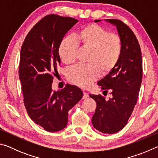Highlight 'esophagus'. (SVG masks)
Listing matches in <instances>:
<instances>
[{"label": "esophagus", "mask_w": 158, "mask_h": 158, "mask_svg": "<svg viewBox=\"0 0 158 158\" xmlns=\"http://www.w3.org/2000/svg\"><path fill=\"white\" fill-rule=\"evenodd\" d=\"M88 97H89V95H88V93H86L85 92H84V95H83V99H86Z\"/></svg>", "instance_id": "obj_1"}]
</instances>
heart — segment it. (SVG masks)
Listing matches in <instances>:
<instances>
[{
  "label": "heart",
  "instance_id": "heart-1",
  "mask_svg": "<svg viewBox=\"0 0 158 158\" xmlns=\"http://www.w3.org/2000/svg\"><path fill=\"white\" fill-rule=\"evenodd\" d=\"M77 45L89 51V64L76 65L68 72V79L81 88H87L100 74L106 75L118 63L123 50L118 35L109 32L96 24H89L74 35V39L67 37L60 44L58 53L61 60L71 65L76 59Z\"/></svg>",
  "mask_w": 158,
  "mask_h": 158
}]
</instances>
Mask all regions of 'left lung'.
I'll use <instances>...</instances> for the list:
<instances>
[{
	"label": "left lung",
	"instance_id": "left-lung-1",
	"mask_svg": "<svg viewBox=\"0 0 158 158\" xmlns=\"http://www.w3.org/2000/svg\"><path fill=\"white\" fill-rule=\"evenodd\" d=\"M105 21L117 29L123 44L122 54L116 68L98 82L103 92L111 90V98L105 100L101 95L91 94L90 97L97 103L92 118L93 127L102 133L114 134L126 125L137 103L142 81V58L132 30L120 20Z\"/></svg>",
	"mask_w": 158,
	"mask_h": 158
}]
</instances>
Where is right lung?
Wrapping results in <instances>:
<instances>
[{
	"label": "right lung",
	"instance_id": "right-lung-1",
	"mask_svg": "<svg viewBox=\"0 0 158 158\" xmlns=\"http://www.w3.org/2000/svg\"><path fill=\"white\" fill-rule=\"evenodd\" d=\"M78 22L71 17L46 16L26 35L21 47L19 76L23 102L29 117L48 132L62 130L68 111L81 100L82 90L68 84L53 90V74L60 64V44L69 30Z\"/></svg>",
	"mask_w": 158,
	"mask_h": 158
}]
</instances>
